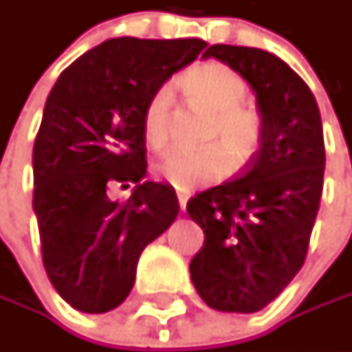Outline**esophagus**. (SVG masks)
<instances>
[{
	"label": "esophagus",
	"instance_id": "esophagus-1",
	"mask_svg": "<svg viewBox=\"0 0 352 352\" xmlns=\"http://www.w3.org/2000/svg\"><path fill=\"white\" fill-rule=\"evenodd\" d=\"M188 194L186 192H178V204H180V210H186V204H188Z\"/></svg>",
	"mask_w": 352,
	"mask_h": 352
}]
</instances>
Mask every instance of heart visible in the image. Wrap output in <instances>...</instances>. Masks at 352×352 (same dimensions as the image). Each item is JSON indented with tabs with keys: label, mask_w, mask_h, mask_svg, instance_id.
<instances>
[{
	"label": "heart",
	"mask_w": 352,
	"mask_h": 352,
	"mask_svg": "<svg viewBox=\"0 0 352 352\" xmlns=\"http://www.w3.org/2000/svg\"><path fill=\"white\" fill-rule=\"evenodd\" d=\"M188 98L211 113V137H219L221 144L204 148H172L158 164V174L180 192H192L215 182L231 168V156L243 164L261 141V117L243 107L247 84L233 68L221 62H204L190 68L180 80ZM170 94L158 89L144 109L142 135L151 148H162L168 141ZM232 155H229L228 153Z\"/></svg>",
	"instance_id": "obj_1"
}]
</instances>
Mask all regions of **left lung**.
I'll return each instance as SVG.
<instances>
[{"label": "left lung", "instance_id": "1", "mask_svg": "<svg viewBox=\"0 0 352 352\" xmlns=\"http://www.w3.org/2000/svg\"><path fill=\"white\" fill-rule=\"evenodd\" d=\"M204 58L223 62L249 84L261 141L235 180L188 201L206 235L190 276L213 309L254 314L304 266L325 172L321 116L307 84L272 52L213 45Z\"/></svg>", "mask_w": 352, "mask_h": 352}]
</instances>
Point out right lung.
Listing matches in <instances>:
<instances>
[{
  "label": "right lung",
  "mask_w": 352,
  "mask_h": 352,
  "mask_svg": "<svg viewBox=\"0 0 352 352\" xmlns=\"http://www.w3.org/2000/svg\"><path fill=\"white\" fill-rule=\"evenodd\" d=\"M204 48L199 38H109L48 94L33 148V211L48 280L78 311L123 304L141 252L180 211L172 186L144 180L142 116ZM117 183L135 184L125 204L109 197Z\"/></svg>",
  "instance_id": "add662e5"
}]
</instances>
